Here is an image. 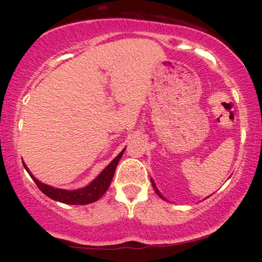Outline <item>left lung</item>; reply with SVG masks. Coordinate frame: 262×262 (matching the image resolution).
I'll list each match as a JSON object with an SVG mask.
<instances>
[{
	"label": "left lung",
	"instance_id": "obj_1",
	"mask_svg": "<svg viewBox=\"0 0 262 262\" xmlns=\"http://www.w3.org/2000/svg\"><path fill=\"white\" fill-rule=\"evenodd\" d=\"M150 181H151V185H152V188H154L155 189V192H156V194H158V196L159 197H160L161 198V200H164V201H166V198H165L164 196H162V194L160 193V191H159V189H158V187H156V185H155V182H154V180H152V179H150Z\"/></svg>",
	"mask_w": 262,
	"mask_h": 262
}]
</instances>
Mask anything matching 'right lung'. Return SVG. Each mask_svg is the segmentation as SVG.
I'll return each instance as SVG.
<instances>
[{
	"mask_svg": "<svg viewBox=\"0 0 262 262\" xmlns=\"http://www.w3.org/2000/svg\"><path fill=\"white\" fill-rule=\"evenodd\" d=\"M123 152H124V149L111 161V164L108 165L106 169L102 171L100 175L96 177L92 182H90L89 185L85 186V187L73 189V191H70V189L55 188L53 187V186L45 185V183L40 182L39 180L35 179L34 175L29 171L25 162H23V166H25L27 172L31 175L33 181L37 183L39 189L43 192L45 196L65 204H81V206H83V204L96 202V201L100 200V198L106 193V191L111 185V181H112L113 179L114 172H116L117 165H118L119 160H121Z\"/></svg>",
	"mask_w": 262,
	"mask_h": 262,
	"instance_id": "1",
	"label": "right lung"
}]
</instances>
